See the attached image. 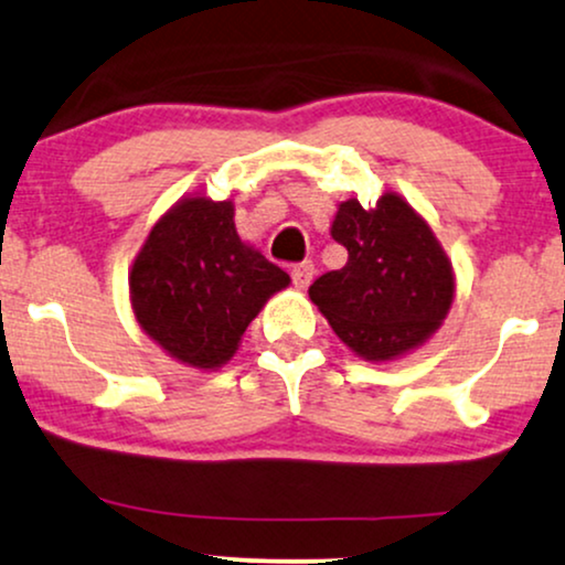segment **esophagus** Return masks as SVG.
<instances>
[{
    "label": "esophagus",
    "instance_id": "obj_1",
    "mask_svg": "<svg viewBox=\"0 0 565 565\" xmlns=\"http://www.w3.org/2000/svg\"><path fill=\"white\" fill-rule=\"evenodd\" d=\"M290 277H294L298 290H306L311 285V280H315V264H311V262L296 264L294 271H290Z\"/></svg>",
    "mask_w": 565,
    "mask_h": 565
}]
</instances>
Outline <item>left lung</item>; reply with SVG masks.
<instances>
[{
  "label": "left lung",
  "mask_w": 565,
  "mask_h": 565,
  "mask_svg": "<svg viewBox=\"0 0 565 565\" xmlns=\"http://www.w3.org/2000/svg\"><path fill=\"white\" fill-rule=\"evenodd\" d=\"M330 235L345 246L348 262L319 277L309 298L356 356L385 364L440 330L456 298V271L401 193H382L372 209L340 201Z\"/></svg>",
  "instance_id": "left-lung-1"
}]
</instances>
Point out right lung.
I'll return each instance as SVG.
<instances>
[{
  "label": "right lung",
  "mask_w": 565,
  "mask_h": 565,
  "mask_svg": "<svg viewBox=\"0 0 565 565\" xmlns=\"http://www.w3.org/2000/svg\"><path fill=\"white\" fill-rule=\"evenodd\" d=\"M288 271L241 241L233 199L183 196L154 222L128 271L141 330L180 364L212 372L238 351L243 332Z\"/></svg>",
  "instance_id": "add662e5"
}]
</instances>
